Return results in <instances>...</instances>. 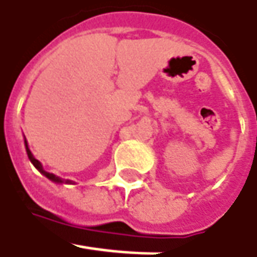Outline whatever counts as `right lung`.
Masks as SVG:
<instances>
[{
    "instance_id": "obj_1",
    "label": "right lung",
    "mask_w": 257,
    "mask_h": 257,
    "mask_svg": "<svg viewBox=\"0 0 257 257\" xmlns=\"http://www.w3.org/2000/svg\"><path fill=\"white\" fill-rule=\"evenodd\" d=\"M25 148H27V154H28V158H30V161H31L32 164H34V166H35V168H37V169H38V171H40L42 175H45V176H47L48 179H51L52 182H57V183H62V182H65V183H71V181H62L61 178L55 176L54 173H49V172H47V171H44V168H42V165H41L40 161H37V159H35V158L32 156L31 151H30V148H28V145H27V141H25Z\"/></svg>"
}]
</instances>
